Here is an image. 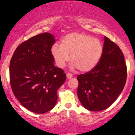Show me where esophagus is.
I'll use <instances>...</instances> for the list:
<instances>
[{
  "mask_svg": "<svg viewBox=\"0 0 135 135\" xmlns=\"http://www.w3.org/2000/svg\"><path fill=\"white\" fill-rule=\"evenodd\" d=\"M66 77H67V79H70L71 78L73 77V75H72L71 73H68L66 74Z\"/></svg>",
  "mask_w": 135,
  "mask_h": 135,
  "instance_id": "34e87169",
  "label": "esophagus"
}]
</instances>
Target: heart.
I'll return each instance as SVG.
<instances>
[{
    "mask_svg": "<svg viewBox=\"0 0 135 135\" xmlns=\"http://www.w3.org/2000/svg\"><path fill=\"white\" fill-rule=\"evenodd\" d=\"M104 53L102 43L85 33H69L61 39V44L51 46V53L58 67L64 68L69 60L72 67L88 72L98 64Z\"/></svg>",
    "mask_w": 135,
    "mask_h": 135,
    "instance_id": "1",
    "label": "heart"
}]
</instances>
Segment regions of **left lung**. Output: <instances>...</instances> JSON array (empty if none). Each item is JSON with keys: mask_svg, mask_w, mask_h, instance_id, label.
Listing matches in <instances>:
<instances>
[{"mask_svg": "<svg viewBox=\"0 0 135 135\" xmlns=\"http://www.w3.org/2000/svg\"><path fill=\"white\" fill-rule=\"evenodd\" d=\"M127 79V66L120 48L104 37V53L98 64L77 76V94L87 109L99 111L108 108L119 96Z\"/></svg>", "mask_w": 135, "mask_h": 135, "instance_id": "left-lung-1", "label": "left lung"}]
</instances>
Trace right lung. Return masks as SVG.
Masks as SVG:
<instances>
[{
	"instance_id": "1",
	"label": "right lung",
	"mask_w": 135,
	"mask_h": 135,
	"mask_svg": "<svg viewBox=\"0 0 135 135\" xmlns=\"http://www.w3.org/2000/svg\"><path fill=\"white\" fill-rule=\"evenodd\" d=\"M55 42L49 33L34 36L17 47L10 60L13 93L24 108L35 113H45L54 108L58 89L66 81V73L55 66L51 53Z\"/></svg>"
}]
</instances>
